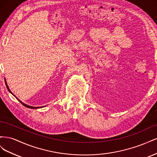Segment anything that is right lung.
<instances>
[{
  "instance_id": "1",
  "label": "right lung",
  "mask_w": 157,
  "mask_h": 157,
  "mask_svg": "<svg viewBox=\"0 0 157 157\" xmlns=\"http://www.w3.org/2000/svg\"><path fill=\"white\" fill-rule=\"evenodd\" d=\"M5 84H6V88H8V91L9 92H10L12 94H13L12 93V92L10 91V89H9V88H8V85H7V83H6V80H5ZM13 96H14V95H13ZM16 97V96H15ZM17 99H18V100L19 101H20V103L22 104V105H24L25 107H27V108H30V109H37V108H39V107H32V106H30V105H27V104H25L24 103H23V102H21L20 100V99H19L18 98H17Z\"/></svg>"
}]
</instances>
